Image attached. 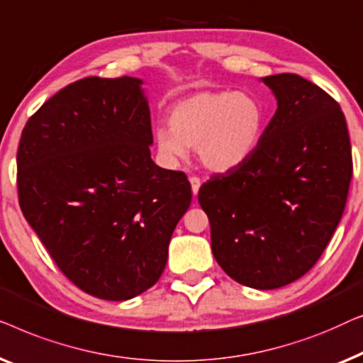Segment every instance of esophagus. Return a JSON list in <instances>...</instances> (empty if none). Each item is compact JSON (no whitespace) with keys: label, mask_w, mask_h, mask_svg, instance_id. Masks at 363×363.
I'll use <instances>...</instances> for the list:
<instances>
[{"label":"esophagus","mask_w":363,"mask_h":363,"mask_svg":"<svg viewBox=\"0 0 363 363\" xmlns=\"http://www.w3.org/2000/svg\"><path fill=\"white\" fill-rule=\"evenodd\" d=\"M189 181H191V187H192V194H194V196H197V192H199V189H201V179H199V177L197 176H192L191 177V179H189Z\"/></svg>","instance_id":"1"}]
</instances>
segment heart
<instances>
[{
    "label": "heart",
    "instance_id": "1",
    "mask_svg": "<svg viewBox=\"0 0 363 363\" xmlns=\"http://www.w3.org/2000/svg\"><path fill=\"white\" fill-rule=\"evenodd\" d=\"M264 123L267 111L250 91L203 90L172 106L171 128L155 133L156 147L169 164L186 160L189 147H196L207 169L227 172L253 156Z\"/></svg>",
    "mask_w": 363,
    "mask_h": 363
}]
</instances>
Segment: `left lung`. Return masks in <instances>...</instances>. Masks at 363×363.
I'll list each match as a JSON object with an SVG mask.
<instances>
[{"label": "left lung", "instance_id": "obj_1", "mask_svg": "<svg viewBox=\"0 0 363 363\" xmlns=\"http://www.w3.org/2000/svg\"><path fill=\"white\" fill-rule=\"evenodd\" d=\"M277 113L247 162L199 189L212 253L235 281L277 289L299 279L333 238L352 179L345 116L296 74L262 79Z\"/></svg>", "mask_w": 363, "mask_h": 363}]
</instances>
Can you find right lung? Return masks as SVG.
I'll return each mask as SVG.
<instances>
[{"mask_svg":"<svg viewBox=\"0 0 363 363\" xmlns=\"http://www.w3.org/2000/svg\"><path fill=\"white\" fill-rule=\"evenodd\" d=\"M141 85L74 82L30 116L18 147L23 216L60 272L106 301L131 299L160 279L192 201L187 176L151 160Z\"/></svg>","mask_w":363,"mask_h":363,"instance_id":"add662e5","label":"right lung"}]
</instances>
